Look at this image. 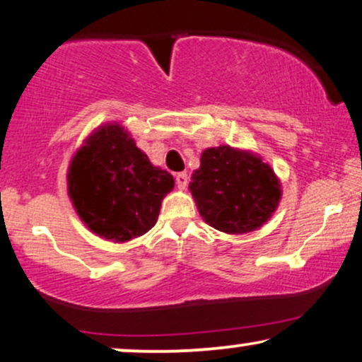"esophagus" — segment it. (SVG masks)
Returning <instances> with one entry per match:
<instances>
[{
  "label": "esophagus",
  "instance_id": "obj_1",
  "mask_svg": "<svg viewBox=\"0 0 362 362\" xmlns=\"http://www.w3.org/2000/svg\"><path fill=\"white\" fill-rule=\"evenodd\" d=\"M187 182H189V177H187L186 173H177L176 175V186L180 187V189H185L187 186Z\"/></svg>",
  "mask_w": 362,
  "mask_h": 362
}]
</instances>
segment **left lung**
Instances as JSON below:
<instances>
[{
	"mask_svg": "<svg viewBox=\"0 0 362 362\" xmlns=\"http://www.w3.org/2000/svg\"><path fill=\"white\" fill-rule=\"evenodd\" d=\"M189 189L207 224L227 234L260 227L276 209L280 185L274 171L250 153L222 145L202 153Z\"/></svg>",
	"mask_w": 362,
	"mask_h": 362,
	"instance_id": "left-lung-1",
	"label": "left lung"
}]
</instances>
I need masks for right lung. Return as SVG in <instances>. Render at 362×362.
<instances>
[{
  "instance_id": "add662e5",
  "label": "right lung",
  "mask_w": 362,
  "mask_h": 362,
  "mask_svg": "<svg viewBox=\"0 0 362 362\" xmlns=\"http://www.w3.org/2000/svg\"><path fill=\"white\" fill-rule=\"evenodd\" d=\"M173 187L170 173L153 166L118 125L93 133L69 170V194L81 219L115 242L146 234Z\"/></svg>"
}]
</instances>
